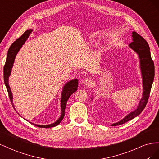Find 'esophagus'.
<instances>
[{
  "mask_svg": "<svg viewBox=\"0 0 159 159\" xmlns=\"http://www.w3.org/2000/svg\"><path fill=\"white\" fill-rule=\"evenodd\" d=\"M81 82H82V84H83L84 85H86V86H89V85H91V80H90L89 79H88V78H85V79H84V80H82V81H81Z\"/></svg>",
  "mask_w": 159,
  "mask_h": 159,
  "instance_id": "esophagus-1",
  "label": "esophagus"
}]
</instances>
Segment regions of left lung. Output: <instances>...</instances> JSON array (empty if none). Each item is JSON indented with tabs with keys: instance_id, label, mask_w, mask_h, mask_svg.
<instances>
[{
	"instance_id": "1",
	"label": "left lung",
	"mask_w": 159,
	"mask_h": 159,
	"mask_svg": "<svg viewBox=\"0 0 159 159\" xmlns=\"http://www.w3.org/2000/svg\"><path fill=\"white\" fill-rule=\"evenodd\" d=\"M132 34L133 42L130 43L129 46L137 53L139 58H140L143 84V98L136 110L127 115L121 121L112 124V126H117L126 123L138 116L143 111L147 104L154 77H155V66H154L153 60L151 58L150 48H149L148 43L145 40V38L138 34L136 32H133Z\"/></svg>"
}]
</instances>
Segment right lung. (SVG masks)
Masks as SVG:
<instances>
[{
  "label": "right lung",
  "mask_w": 159,
  "mask_h": 159,
  "mask_svg": "<svg viewBox=\"0 0 159 159\" xmlns=\"http://www.w3.org/2000/svg\"><path fill=\"white\" fill-rule=\"evenodd\" d=\"M32 30H26L23 34L20 37L18 38V39L14 41L11 47L9 48L8 51V54L7 56V60L5 64H4V84H5V85L7 87V91H8V93L9 98H10L11 102L12 103V105L13 107L14 105L12 103V95L10 87H9V84H8V78L11 75V69L12 67L13 66V63L14 61V59H15L16 55L17 54L19 50L20 49V48L24 44V43L25 42L28 37L29 36L30 34L31 33ZM78 80L77 79H74L73 80H71L69 82L67 83L63 88V91H62V93H61V115L59 119L57 120V121L55 123H52L51 125H38L36 124H33L34 125H35L36 127H40V128H50V127H55L57 125L60 124V122L62 121V119L64 117L65 115V109L66 106V103L67 102H68V99L71 96V94H73L76 90L78 89Z\"/></svg>",
  "instance_id": "right-lung-1"
}]
</instances>
